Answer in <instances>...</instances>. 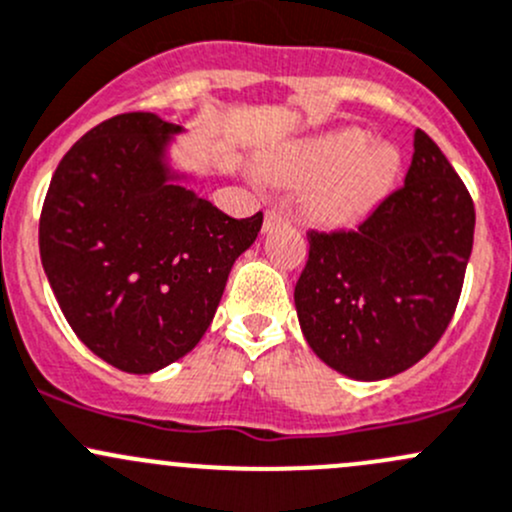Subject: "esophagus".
I'll list each match as a JSON object with an SVG mask.
<instances>
[{
	"label": "esophagus",
	"mask_w": 512,
	"mask_h": 512,
	"mask_svg": "<svg viewBox=\"0 0 512 512\" xmlns=\"http://www.w3.org/2000/svg\"><path fill=\"white\" fill-rule=\"evenodd\" d=\"M282 220H284V213L279 211V208H267V213H265V230H270L272 225L282 223Z\"/></svg>",
	"instance_id": "34e87169"
}]
</instances>
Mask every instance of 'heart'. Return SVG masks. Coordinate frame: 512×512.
Wrapping results in <instances>:
<instances>
[{
  "instance_id": "heart-1",
  "label": "heart",
  "mask_w": 512,
  "mask_h": 512,
  "mask_svg": "<svg viewBox=\"0 0 512 512\" xmlns=\"http://www.w3.org/2000/svg\"><path fill=\"white\" fill-rule=\"evenodd\" d=\"M370 146L358 129L287 144L267 157V174L282 184H311L304 211L321 225H351L383 201L395 174V154Z\"/></svg>"
}]
</instances>
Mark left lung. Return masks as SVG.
I'll use <instances>...</instances> for the list:
<instances>
[{"mask_svg": "<svg viewBox=\"0 0 512 512\" xmlns=\"http://www.w3.org/2000/svg\"><path fill=\"white\" fill-rule=\"evenodd\" d=\"M471 193L427 132H414L405 186L355 230H309L294 287L311 351L353 380L412 368L444 336L473 247Z\"/></svg>", "mask_w": 512, "mask_h": 512, "instance_id": "8db88e82", "label": "left lung"}]
</instances>
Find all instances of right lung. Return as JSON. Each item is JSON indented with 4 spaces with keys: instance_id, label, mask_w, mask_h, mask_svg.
<instances>
[{
    "instance_id": "1",
    "label": "right lung",
    "mask_w": 512,
    "mask_h": 512,
    "mask_svg": "<svg viewBox=\"0 0 512 512\" xmlns=\"http://www.w3.org/2000/svg\"><path fill=\"white\" fill-rule=\"evenodd\" d=\"M181 127L125 112L58 164L39 220L41 265L75 336L125 373L196 348L262 213L230 218L166 166Z\"/></svg>"
}]
</instances>
